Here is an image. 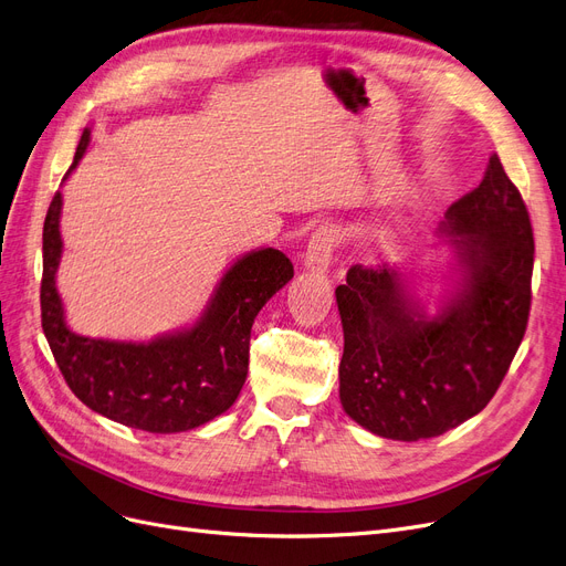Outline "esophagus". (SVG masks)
<instances>
[{
    "mask_svg": "<svg viewBox=\"0 0 566 566\" xmlns=\"http://www.w3.org/2000/svg\"><path fill=\"white\" fill-rule=\"evenodd\" d=\"M338 240H340V233L336 226H322L315 230V235L310 238L307 242V251H305V268L310 272H317V275H322V272L328 270L331 265V256H333V249L338 247Z\"/></svg>",
    "mask_w": 566,
    "mask_h": 566,
    "instance_id": "1",
    "label": "esophagus"
}]
</instances>
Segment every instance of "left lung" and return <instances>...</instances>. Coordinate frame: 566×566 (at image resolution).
<instances>
[{"mask_svg": "<svg viewBox=\"0 0 566 566\" xmlns=\"http://www.w3.org/2000/svg\"><path fill=\"white\" fill-rule=\"evenodd\" d=\"M459 282L436 317L394 268L352 265L336 289L345 349L340 403L391 441L441 436L483 410L525 336L534 233L499 156L478 188L450 205Z\"/></svg>", "mask_w": 566, "mask_h": 566, "instance_id": "left-lung-1", "label": "left lung"}]
</instances>
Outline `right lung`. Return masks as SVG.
Segmentation results:
<instances>
[{
  "mask_svg": "<svg viewBox=\"0 0 566 566\" xmlns=\"http://www.w3.org/2000/svg\"><path fill=\"white\" fill-rule=\"evenodd\" d=\"M91 130L76 146L70 172L86 154ZM60 191L44 221L41 326L62 378L76 399L109 420L149 433L196 429L235 403L247 380L249 336L259 310L294 277L280 249L249 251L221 277L200 319L151 343L76 336L65 324L55 289L60 265Z\"/></svg>",
  "mask_w": 566,
  "mask_h": 566,
  "instance_id": "add662e5",
  "label": "right lung"
}]
</instances>
